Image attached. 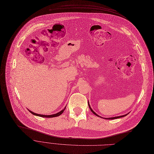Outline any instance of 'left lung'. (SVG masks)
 <instances>
[{
  "instance_id": "1",
  "label": "left lung",
  "mask_w": 154,
  "mask_h": 154,
  "mask_svg": "<svg viewBox=\"0 0 154 154\" xmlns=\"http://www.w3.org/2000/svg\"><path fill=\"white\" fill-rule=\"evenodd\" d=\"M88 106H89V107H90V110L93 112V114H94L96 116H99V117H101V118H103V117H101V116H99L98 114H97L96 113H95L93 109H92V108H91V106H90V104H89V101H88ZM128 113H127V114H125V115H122V116H114V117H110V118H103V119H107V120H113V119H119V118H121V117H123V116H126V115H127Z\"/></svg>"
}]
</instances>
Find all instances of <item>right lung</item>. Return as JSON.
Returning a JSON list of instances; mask_svg holds the SVG:
<instances>
[{
    "instance_id": "add662e5",
    "label": "right lung",
    "mask_w": 154,
    "mask_h": 154,
    "mask_svg": "<svg viewBox=\"0 0 154 154\" xmlns=\"http://www.w3.org/2000/svg\"><path fill=\"white\" fill-rule=\"evenodd\" d=\"M66 106L61 111H60V112H58V113H56V114H53V115H41V114H38V113H34V112H32V111H31V110H29V109H28V110L29 111V112H31L32 115H35V116H41V117H44V118H53V117H56V116H60V115H61L63 113V112H64V110L65 109V108H66Z\"/></svg>"
}]
</instances>
